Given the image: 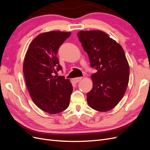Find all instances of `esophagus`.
<instances>
[{"label": "esophagus", "instance_id": "34e87169", "mask_svg": "<svg viewBox=\"0 0 150 150\" xmlns=\"http://www.w3.org/2000/svg\"><path fill=\"white\" fill-rule=\"evenodd\" d=\"M82 77H79V78H74L73 80H74V82L76 83H78V82H79V81L82 79Z\"/></svg>", "mask_w": 150, "mask_h": 150}]
</instances>
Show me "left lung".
I'll return each instance as SVG.
<instances>
[{"label":"left lung","mask_w":150,"mask_h":150,"mask_svg":"<svg viewBox=\"0 0 150 150\" xmlns=\"http://www.w3.org/2000/svg\"><path fill=\"white\" fill-rule=\"evenodd\" d=\"M78 36L91 67L97 70L91 76L93 87L87 94L88 103L96 111H110L121 100L129 82V67L124 50L101 30H81Z\"/></svg>","instance_id":"8db88e82"}]
</instances>
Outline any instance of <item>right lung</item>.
Masks as SVG:
<instances>
[{
  "label": "right lung",
  "mask_w": 150,
  "mask_h": 150,
  "mask_svg": "<svg viewBox=\"0 0 150 150\" xmlns=\"http://www.w3.org/2000/svg\"><path fill=\"white\" fill-rule=\"evenodd\" d=\"M71 33L51 31L38 35L26 52L23 72L27 88L35 105L49 114H57L69 105L73 88L64 76H54L62 70L57 54Z\"/></svg>",
  "instance_id": "right-lung-1"
}]
</instances>
